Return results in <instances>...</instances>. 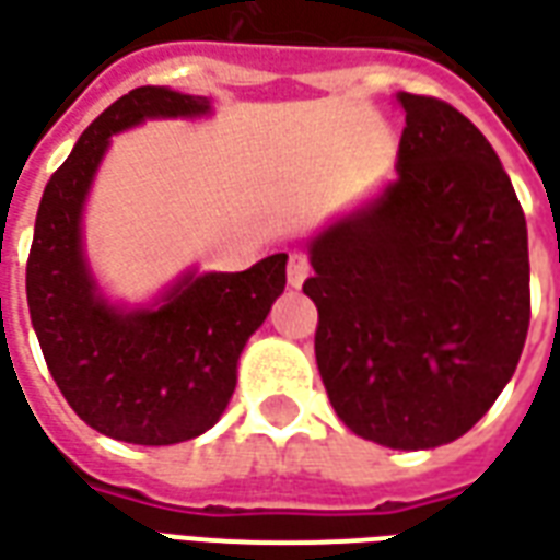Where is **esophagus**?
<instances>
[{
  "instance_id": "1",
  "label": "esophagus",
  "mask_w": 560,
  "mask_h": 560,
  "mask_svg": "<svg viewBox=\"0 0 560 560\" xmlns=\"http://www.w3.org/2000/svg\"><path fill=\"white\" fill-rule=\"evenodd\" d=\"M308 276V257L303 252H291L288 254V281L293 288H300Z\"/></svg>"
}]
</instances>
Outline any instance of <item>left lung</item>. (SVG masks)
Wrapping results in <instances>:
<instances>
[{
    "instance_id": "1",
    "label": "left lung",
    "mask_w": 560,
    "mask_h": 560,
    "mask_svg": "<svg viewBox=\"0 0 560 560\" xmlns=\"http://www.w3.org/2000/svg\"><path fill=\"white\" fill-rule=\"evenodd\" d=\"M397 100V182L312 240L303 291L342 424L388 448H433L491 409L522 358L527 224L494 148L455 105Z\"/></svg>"
}]
</instances>
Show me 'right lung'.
Masks as SVG:
<instances>
[{"instance_id":"obj_1","label":"right lung","mask_w":560,"mask_h":560,"mask_svg":"<svg viewBox=\"0 0 560 560\" xmlns=\"http://www.w3.org/2000/svg\"><path fill=\"white\" fill-rule=\"evenodd\" d=\"M209 100L136 88L105 108L50 175L26 260V303L66 402L112 440L172 445L212 428L236 388L248 336L284 291L288 254L245 272L178 281L160 308L117 312L96 296L81 254V206L108 136L144 117L202 115Z\"/></svg>"}]
</instances>
